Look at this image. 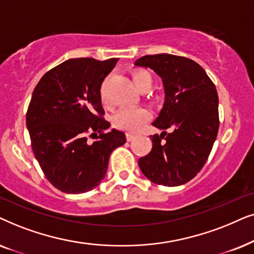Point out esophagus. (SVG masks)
Returning <instances> with one entry per match:
<instances>
[{
  "label": "esophagus",
  "mask_w": 254,
  "mask_h": 254,
  "mask_svg": "<svg viewBox=\"0 0 254 254\" xmlns=\"http://www.w3.org/2000/svg\"><path fill=\"white\" fill-rule=\"evenodd\" d=\"M134 134L133 133H130V132H127V141H132L133 139H134Z\"/></svg>",
  "instance_id": "obj_1"
}]
</instances>
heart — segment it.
Segmentation results:
<instances>
[{
  "label": "heart",
  "mask_w": 254,
  "mask_h": 254,
  "mask_svg": "<svg viewBox=\"0 0 254 254\" xmlns=\"http://www.w3.org/2000/svg\"><path fill=\"white\" fill-rule=\"evenodd\" d=\"M132 79L134 86L138 90L143 87L152 86L151 74L144 69H137L132 73ZM104 101V99H103ZM106 102V101H104ZM150 118V113L147 109L140 107H125L117 111L113 117V124L118 129H123L127 131H138L143 125L146 123Z\"/></svg>",
  "instance_id": "obj_1"
}]
</instances>
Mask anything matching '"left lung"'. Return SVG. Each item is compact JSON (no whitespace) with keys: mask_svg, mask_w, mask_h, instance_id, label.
Listing matches in <instances>:
<instances>
[{"mask_svg":"<svg viewBox=\"0 0 254 254\" xmlns=\"http://www.w3.org/2000/svg\"><path fill=\"white\" fill-rule=\"evenodd\" d=\"M134 65L151 68L164 86V104L152 125V150L138 160L140 171L157 185L175 187L202 170L217 137L218 95L205 70L173 54L145 56ZM171 128L172 132L164 131Z\"/></svg>","mask_w":254,"mask_h":254,"instance_id":"left-lung-1","label":"left lung"}]
</instances>
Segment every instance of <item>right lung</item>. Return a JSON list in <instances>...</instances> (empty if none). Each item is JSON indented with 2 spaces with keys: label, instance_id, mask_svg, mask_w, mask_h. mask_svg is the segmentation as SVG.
<instances>
[{
  "label": "right lung",
  "instance_id": "obj_1",
  "mask_svg": "<svg viewBox=\"0 0 254 254\" xmlns=\"http://www.w3.org/2000/svg\"><path fill=\"white\" fill-rule=\"evenodd\" d=\"M116 58L69 59L49 70L32 93L26 127L47 180L66 194L92 190L106 177L109 157L127 141L102 117L101 84ZM97 140L90 143L87 134Z\"/></svg>",
  "mask_w": 254,
  "mask_h": 254
}]
</instances>
